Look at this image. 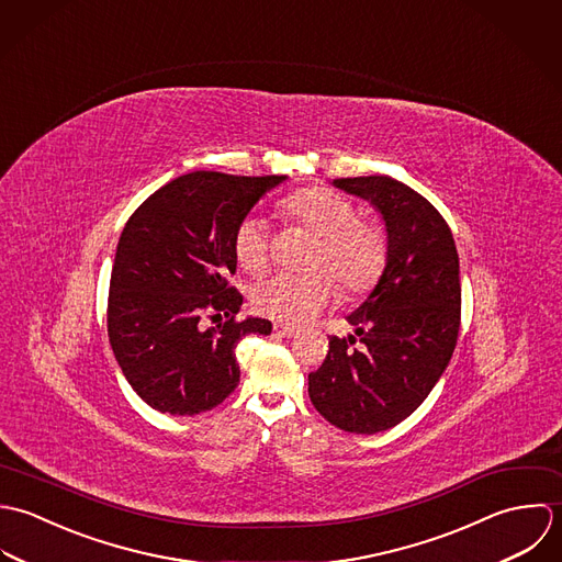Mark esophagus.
<instances>
[{
  "label": "esophagus",
  "instance_id": "34e87169",
  "mask_svg": "<svg viewBox=\"0 0 562 562\" xmlns=\"http://www.w3.org/2000/svg\"><path fill=\"white\" fill-rule=\"evenodd\" d=\"M273 333H276L278 337L291 338L297 335V328L284 326V324H276V326H273Z\"/></svg>",
  "mask_w": 562,
  "mask_h": 562
}]
</instances>
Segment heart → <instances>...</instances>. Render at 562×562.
I'll return each mask as SVG.
<instances>
[{
    "instance_id": "obj_1",
    "label": "heart",
    "mask_w": 562,
    "mask_h": 562,
    "mask_svg": "<svg viewBox=\"0 0 562 562\" xmlns=\"http://www.w3.org/2000/svg\"><path fill=\"white\" fill-rule=\"evenodd\" d=\"M286 220L315 234L306 273H278L251 293L254 308L282 324H306L317 317L338 286L347 295L371 289L386 262L384 232L371 222L358 220L356 206L337 191L311 187L293 193L282 204ZM234 254L249 273L269 265V225L249 215L234 232Z\"/></svg>"
}]
</instances>
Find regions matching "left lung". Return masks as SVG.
Segmentation results:
<instances>
[{
    "label": "left lung",
    "mask_w": 562,
    "mask_h": 562,
    "mask_svg": "<svg viewBox=\"0 0 562 562\" xmlns=\"http://www.w3.org/2000/svg\"><path fill=\"white\" fill-rule=\"evenodd\" d=\"M333 184L380 213L386 265L347 315L353 335L330 338L308 395L333 426L375 435L413 415L448 369L460 328L458 251L441 213L404 182L362 176Z\"/></svg>",
    "instance_id": "left-lung-1"
}]
</instances>
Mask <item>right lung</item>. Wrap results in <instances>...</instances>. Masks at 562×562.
<instances>
[{"label": "right lung", "mask_w": 562, "mask_h": 562, "mask_svg": "<svg viewBox=\"0 0 562 562\" xmlns=\"http://www.w3.org/2000/svg\"><path fill=\"white\" fill-rule=\"evenodd\" d=\"M284 180L193 171L151 193L123 227L109 338L125 380L154 411L193 417L215 408L240 378L236 342L271 333L267 319H234L243 295L227 278L236 227ZM222 314L224 325L203 326L204 316Z\"/></svg>", "instance_id": "right-lung-1"}]
</instances>
